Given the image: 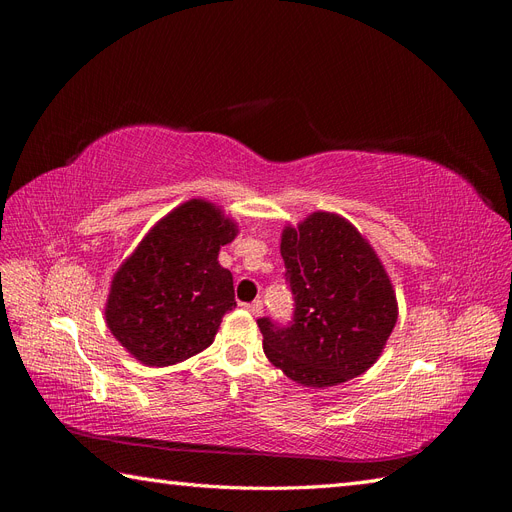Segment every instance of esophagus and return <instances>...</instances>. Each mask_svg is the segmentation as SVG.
Instances as JSON below:
<instances>
[{"label": "esophagus", "mask_w": 512, "mask_h": 512, "mask_svg": "<svg viewBox=\"0 0 512 512\" xmlns=\"http://www.w3.org/2000/svg\"><path fill=\"white\" fill-rule=\"evenodd\" d=\"M243 307H245V309H247V312H250V314L258 316V314L262 312V301H260V299H256V301H252V303H245Z\"/></svg>", "instance_id": "obj_1"}]
</instances>
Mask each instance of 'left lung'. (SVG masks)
Listing matches in <instances>:
<instances>
[{"label":"left lung","instance_id":"left-lung-1","mask_svg":"<svg viewBox=\"0 0 512 512\" xmlns=\"http://www.w3.org/2000/svg\"><path fill=\"white\" fill-rule=\"evenodd\" d=\"M294 297L286 327L258 318L267 359L303 386H335L378 361L397 322V299L374 247L337 213L316 211L282 232Z\"/></svg>","mask_w":512,"mask_h":512}]
</instances>
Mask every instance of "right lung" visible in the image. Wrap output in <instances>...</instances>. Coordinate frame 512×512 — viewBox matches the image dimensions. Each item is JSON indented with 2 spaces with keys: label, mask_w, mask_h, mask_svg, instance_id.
<instances>
[{
  "label": "right lung",
  "mask_w": 512,
  "mask_h": 512,
  "mask_svg": "<svg viewBox=\"0 0 512 512\" xmlns=\"http://www.w3.org/2000/svg\"><path fill=\"white\" fill-rule=\"evenodd\" d=\"M237 224L209 200L192 198L153 226L123 260L108 290L106 327L136 361L181 363L209 348L237 305L232 273L218 262Z\"/></svg>",
  "instance_id": "add662e5"
}]
</instances>
